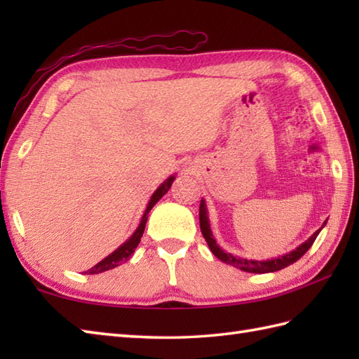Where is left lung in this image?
Instances as JSON below:
<instances>
[{
	"instance_id": "8db88e82",
	"label": "left lung",
	"mask_w": 359,
	"mask_h": 359,
	"mask_svg": "<svg viewBox=\"0 0 359 359\" xmlns=\"http://www.w3.org/2000/svg\"><path fill=\"white\" fill-rule=\"evenodd\" d=\"M199 220H201L202 234H203L205 241H207L210 250L212 251V255H215L217 259H220L222 262H225L228 265H233V266H236V269H239L242 271H247V273H273V271L282 270V269H285V266L294 264L297 259H301L304 255L307 253L309 248L313 245V242L318 238V234L321 233V230L327 224V220H325L323 226L319 228V230H316L313 234H311L306 242H302L299 247H296L294 250L288 251V253L278 256V257H273V259H266V261H256V259H245V257L233 256L231 253H226V251H224L222 248L217 245L215 236H212L211 226H210L207 203H205L203 199L201 201Z\"/></svg>"
}]
</instances>
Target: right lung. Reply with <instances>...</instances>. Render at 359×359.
Returning <instances> with one entry per match:
<instances>
[{"mask_svg":"<svg viewBox=\"0 0 359 359\" xmlns=\"http://www.w3.org/2000/svg\"><path fill=\"white\" fill-rule=\"evenodd\" d=\"M174 179H175V175H170V177H168V179L163 182V184L156 189L154 194L151 196V199H149V202H148V205H147V210H144L143 216H142L140 224H139V226L135 228V231L133 233L131 238H129L126 242L121 243V245H120L117 250H114L111 255H108L104 259H102V261L98 262L97 265H94L93 269H89L88 271H85L86 274H98V273L108 271V270H111V269H116V266H118V265H121V264H125V262L128 261V259L131 257V255L135 251L137 245H139V243H140V239H142L143 231H144V226H147V220H148L149 211H151L152 207H154V205L168 193V189L171 188Z\"/></svg>","mask_w":359,"mask_h":359,"instance_id":"obj_1","label":"right lung"}]
</instances>
